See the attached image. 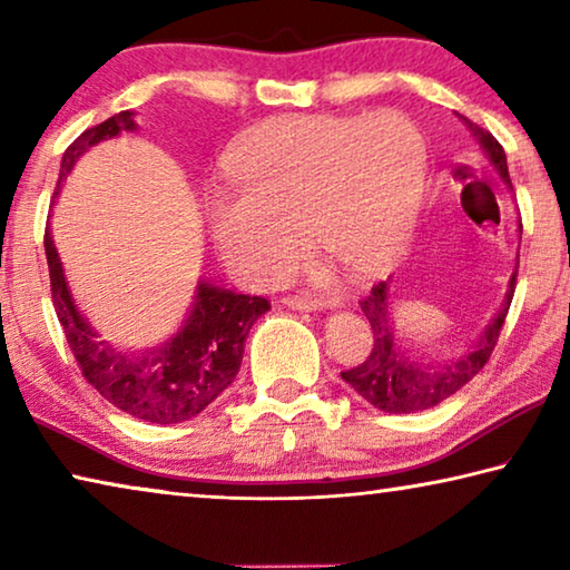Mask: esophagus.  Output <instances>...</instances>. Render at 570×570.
I'll return each mask as SVG.
<instances>
[{"instance_id":"obj_1","label":"esophagus","mask_w":570,"mask_h":570,"mask_svg":"<svg viewBox=\"0 0 570 570\" xmlns=\"http://www.w3.org/2000/svg\"><path fill=\"white\" fill-rule=\"evenodd\" d=\"M288 308H296V312H316V308H326L330 302H320V298H306V296H292L284 302Z\"/></svg>"}]
</instances>
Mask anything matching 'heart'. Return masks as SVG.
Segmentation results:
<instances>
[{
	"mask_svg": "<svg viewBox=\"0 0 570 570\" xmlns=\"http://www.w3.org/2000/svg\"><path fill=\"white\" fill-rule=\"evenodd\" d=\"M238 198L218 200L210 234L250 284L292 272L304 236L336 272L362 278L397 254L424 178L422 135L402 115H296L258 128L230 158Z\"/></svg>",
	"mask_w": 570,
	"mask_h": 570,
	"instance_id": "b5f03b06",
	"label": "heart"
}]
</instances>
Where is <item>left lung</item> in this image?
<instances>
[{
	"label": "left lung",
	"instance_id": "1",
	"mask_svg": "<svg viewBox=\"0 0 570 570\" xmlns=\"http://www.w3.org/2000/svg\"><path fill=\"white\" fill-rule=\"evenodd\" d=\"M465 125L470 132L475 135L480 148L485 150L490 166L498 170V176L503 178L505 186L513 190V183L508 176V160L505 150L500 142L490 135L488 130L478 128L475 122L468 118ZM523 230V226H520ZM515 276H518V262L515 272L508 282V292L503 304H500L493 320L482 330L480 340L470 346L468 352H462L452 360H430V356H414L410 346H404L394 330L392 322V298H390V282H380L372 286L370 296H364L360 306L366 320H370L374 344L372 352L360 366H352V370L342 372V380L350 384V387L360 394L374 407L390 414H410V412H422L435 407V404L445 402L452 397L458 390L465 387V384L475 377V374L485 366V362L493 354L500 330H503L505 316L510 302H513L515 292Z\"/></svg>",
	"mask_w": 570,
	"mask_h": 570
}]
</instances>
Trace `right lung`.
Returning a JSON list of instances; mask_svg holds the SVG:
<instances>
[{"label": "right lung", "mask_w": 570, "mask_h": 570, "mask_svg": "<svg viewBox=\"0 0 570 570\" xmlns=\"http://www.w3.org/2000/svg\"><path fill=\"white\" fill-rule=\"evenodd\" d=\"M135 130L138 122L132 110L85 130L65 150L52 198L60 196L62 180L80 156L102 140ZM45 254L57 320L85 380L115 407L146 422L176 424L204 412L236 380L250 326L268 312V302L262 296L228 292L200 278L186 322L170 340L150 350H118L100 340V332H95L77 308L50 230L45 234Z\"/></svg>", "instance_id": "right-lung-1"}]
</instances>
